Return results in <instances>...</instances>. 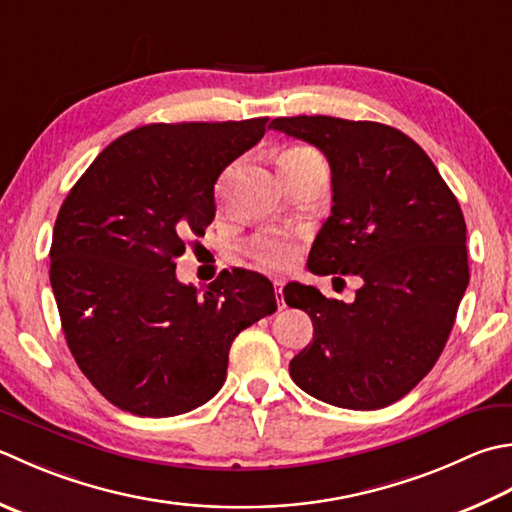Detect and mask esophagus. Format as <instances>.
Instances as JSON below:
<instances>
[{"mask_svg":"<svg viewBox=\"0 0 512 512\" xmlns=\"http://www.w3.org/2000/svg\"><path fill=\"white\" fill-rule=\"evenodd\" d=\"M275 295H277V304L279 308H284V282L282 279H275Z\"/></svg>","mask_w":512,"mask_h":512,"instance_id":"34e87169","label":"esophagus"}]
</instances>
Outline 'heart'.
Returning <instances> with one entry per match:
<instances>
[{
  "instance_id": "1",
  "label": "heart",
  "mask_w": 512,
  "mask_h": 512,
  "mask_svg": "<svg viewBox=\"0 0 512 512\" xmlns=\"http://www.w3.org/2000/svg\"><path fill=\"white\" fill-rule=\"evenodd\" d=\"M284 157H319L315 150L310 148H295L286 153ZM297 253V246L293 239L284 233H266L253 239L250 244V255L264 270H284L293 264Z\"/></svg>"
}]
</instances>
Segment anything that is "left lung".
<instances>
[{
    "label": "left lung",
    "mask_w": 512,
    "mask_h": 512,
    "mask_svg": "<svg viewBox=\"0 0 512 512\" xmlns=\"http://www.w3.org/2000/svg\"><path fill=\"white\" fill-rule=\"evenodd\" d=\"M270 128L313 144L330 164L333 208L308 270L364 282L353 304L299 282L284 288L315 330L290 377L339 408L390 406L430 373L453 330L470 279L462 208L422 146L393 126L299 115Z\"/></svg>",
    "instance_id": "obj_1"
}]
</instances>
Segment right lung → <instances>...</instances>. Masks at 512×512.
Returning a JSON list of instances; mask_svg holds the SVG:
<instances>
[{
	"instance_id": "right-lung-1",
	"label": "right lung",
	"mask_w": 512,
	"mask_h": 512,
	"mask_svg": "<svg viewBox=\"0 0 512 512\" xmlns=\"http://www.w3.org/2000/svg\"><path fill=\"white\" fill-rule=\"evenodd\" d=\"M268 117L148 124L117 137L70 188L50 246L66 344L110 404L173 417L224 386L228 350L277 310L253 270H224L204 293L175 259L215 219V182L253 148Z\"/></svg>"
}]
</instances>
